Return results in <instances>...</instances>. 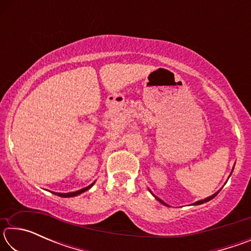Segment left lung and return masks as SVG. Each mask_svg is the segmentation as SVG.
I'll use <instances>...</instances> for the list:
<instances>
[{"instance_id": "1", "label": "left lung", "mask_w": 251, "mask_h": 251, "mask_svg": "<svg viewBox=\"0 0 251 251\" xmlns=\"http://www.w3.org/2000/svg\"><path fill=\"white\" fill-rule=\"evenodd\" d=\"M218 194V193H217ZM217 194H215V195H212V196H210V197H208V198H206V199H203V201H196V202H195L194 203V205H201V203H203V202H207V201H211V199L212 198H214V197H216V195H217ZM155 198H157L156 196H155ZM157 199H158V201L161 202V203H163V205H165V206H167L166 205V203H165L163 201H161V199H159V198H157Z\"/></svg>"}]
</instances>
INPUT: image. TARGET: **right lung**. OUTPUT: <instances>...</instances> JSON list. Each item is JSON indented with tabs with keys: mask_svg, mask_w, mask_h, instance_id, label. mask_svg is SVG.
<instances>
[{
	"mask_svg": "<svg viewBox=\"0 0 251 251\" xmlns=\"http://www.w3.org/2000/svg\"><path fill=\"white\" fill-rule=\"evenodd\" d=\"M93 185H94V182H93V184H91L90 186L85 187V188H83V189L77 190V192H73V193H67V194H61V193H53V194L57 195V196H59V197H74V196H77V195L82 194V193H84V192H86V190L90 189Z\"/></svg>",
	"mask_w": 251,
	"mask_h": 251,
	"instance_id": "right-lung-1",
	"label": "right lung"
}]
</instances>
